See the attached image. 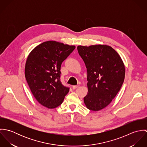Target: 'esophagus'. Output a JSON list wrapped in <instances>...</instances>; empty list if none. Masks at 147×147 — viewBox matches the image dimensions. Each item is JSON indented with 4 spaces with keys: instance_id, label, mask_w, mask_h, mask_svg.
Segmentation results:
<instances>
[{
    "instance_id": "34e87169",
    "label": "esophagus",
    "mask_w": 147,
    "mask_h": 147,
    "mask_svg": "<svg viewBox=\"0 0 147 147\" xmlns=\"http://www.w3.org/2000/svg\"><path fill=\"white\" fill-rule=\"evenodd\" d=\"M79 86V85H74V86H72V89H75L77 88H78Z\"/></svg>"
}]
</instances>
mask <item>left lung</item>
<instances>
[{
	"label": "left lung",
	"mask_w": 147,
	"mask_h": 147,
	"mask_svg": "<svg viewBox=\"0 0 147 147\" xmlns=\"http://www.w3.org/2000/svg\"><path fill=\"white\" fill-rule=\"evenodd\" d=\"M78 51L87 70L86 107L99 111L115 98L123 83L125 67L118 53L111 46L96 45L78 46Z\"/></svg>",
	"instance_id": "8db88e82"
}]
</instances>
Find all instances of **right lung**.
Segmentation results:
<instances>
[{"mask_svg": "<svg viewBox=\"0 0 147 147\" xmlns=\"http://www.w3.org/2000/svg\"><path fill=\"white\" fill-rule=\"evenodd\" d=\"M75 49L54 41L43 42L29 54L25 67V76L36 100L48 109H54L63 102L69 88L61 80V67Z\"/></svg>", "mask_w": 147, "mask_h": 147, "instance_id": "add662e5", "label": "right lung"}]
</instances>
